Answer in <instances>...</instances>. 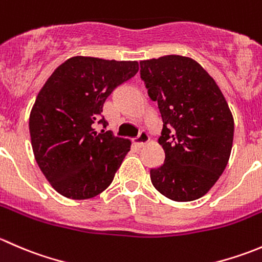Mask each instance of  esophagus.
Returning <instances> with one entry per match:
<instances>
[{"mask_svg": "<svg viewBox=\"0 0 262 262\" xmlns=\"http://www.w3.org/2000/svg\"><path fill=\"white\" fill-rule=\"evenodd\" d=\"M148 142H149V136H148L147 132H141V133H139V136L134 139V144L139 148L143 147L144 144L148 143Z\"/></svg>", "mask_w": 262, "mask_h": 262, "instance_id": "obj_1", "label": "esophagus"}]
</instances>
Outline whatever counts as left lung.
Returning <instances> with one entry per match:
<instances>
[{"mask_svg":"<svg viewBox=\"0 0 262 262\" xmlns=\"http://www.w3.org/2000/svg\"><path fill=\"white\" fill-rule=\"evenodd\" d=\"M141 78L163 121L158 143L165 162L150 170V181L175 202L199 199L218 181L231 156L234 121L228 104L209 73L189 57L142 60Z\"/></svg>","mask_w":262,"mask_h":262,"instance_id":"8db88e82","label":"left lung"}]
</instances>
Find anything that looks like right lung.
I'll use <instances>...</instances> for the list:
<instances>
[{
	"mask_svg": "<svg viewBox=\"0 0 262 262\" xmlns=\"http://www.w3.org/2000/svg\"><path fill=\"white\" fill-rule=\"evenodd\" d=\"M138 70L136 60L78 55L62 63L39 91L29 119L31 147L41 172L60 195L90 199L112 184L130 141L95 128H106L105 100Z\"/></svg>",
	"mask_w": 262,
	"mask_h": 262,
	"instance_id": "right-lung-1",
	"label": "right lung"
}]
</instances>
